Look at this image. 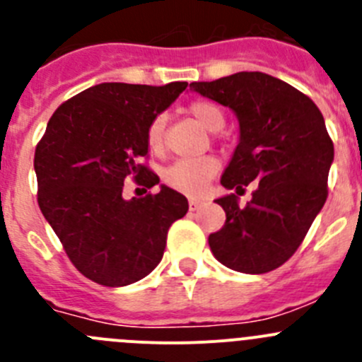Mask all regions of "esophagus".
Masks as SVG:
<instances>
[{
	"label": "esophagus",
	"instance_id": "1",
	"mask_svg": "<svg viewBox=\"0 0 362 362\" xmlns=\"http://www.w3.org/2000/svg\"><path fill=\"white\" fill-rule=\"evenodd\" d=\"M201 204H203V201H201V199H194V197H192L190 201H188V206H190V211L199 210V208H201Z\"/></svg>",
	"mask_w": 362,
	"mask_h": 362
}]
</instances>
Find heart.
Listing matches in <instances>:
<instances>
[{"label": "heart", "instance_id": "heart-1", "mask_svg": "<svg viewBox=\"0 0 362 362\" xmlns=\"http://www.w3.org/2000/svg\"><path fill=\"white\" fill-rule=\"evenodd\" d=\"M188 112L194 116L206 131L217 132L226 124V116L218 105L208 100L192 102ZM165 131H167V115H156L147 129V141L151 151H165ZM221 163L214 156H199V158H181L165 170V181L174 190L187 195H199L206 188L211 179L217 175Z\"/></svg>", "mask_w": 362, "mask_h": 362}]
</instances>
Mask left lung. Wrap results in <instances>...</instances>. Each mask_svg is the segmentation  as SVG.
I'll use <instances>...</instances> for the list:
<instances>
[{"instance_id":"obj_1","label":"left lung","mask_w":362,"mask_h":362,"mask_svg":"<svg viewBox=\"0 0 362 362\" xmlns=\"http://www.w3.org/2000/svg\"><path fill=\"white\" fill-rule=\"evenodd\" d=\"M190 88L237 115L240 136L222 187H257L244 208L235 194L215 201L226 222L208 237L211 253L238 273H269L293 257L327 201L334 144L323 115L307 95L260 71Z\"/></svg>"}]
</instances>
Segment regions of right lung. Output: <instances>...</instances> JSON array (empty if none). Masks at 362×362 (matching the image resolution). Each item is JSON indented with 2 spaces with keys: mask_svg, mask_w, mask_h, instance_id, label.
I'll use <instances>...</instances> for the list:
<instances>
[{
  "mask_svg": "<svg viewBox=\"0 0 362 362\" xmlns=\"http://www.w3.org/2000/svg\"><path fill=\"white\" fill-rule=\"evenodd\" d=\"M187 82L167 86L104 82L57 107L35 147L37 203L73 265L105 287H124L152 273L163 258L172 222L185 217L183 194L124 199V181L152 188L141 165L147 129ZM147 192V190H145Z\"/></svg>",
  "mask_w": 362,
  "mask_h": 362,
  "instance_id": "right-lung-1",
  "label": "right lung"
}]
</instances>
